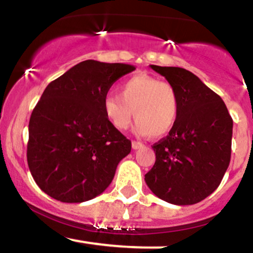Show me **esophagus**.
Wrapping results in <instances>:
<instances>
[{"label":"esophagus","mask_w":253,"mask_h":253,"mask_svg":"<svg viewBox=\"0 0 253 253\" xmlns=\"http://www.w3.org/2000/svg\"><path fill=\"white\" fill-rule=\"evenodd\" d=\"M131 147L134 148V150H139V148L144 147V144H141L140 141H132L131 142Z\"/></svg>","instance_id":"34e87169"}]
</instances>
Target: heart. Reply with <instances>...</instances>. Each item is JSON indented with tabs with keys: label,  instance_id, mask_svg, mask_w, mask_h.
<instances>
[{
	"label": "heart",
	"instance_id": "1",
	"mask_svg": "<svg viewBox=\"0 0 253 253\" xmlns=\"http://www.w3.org/2000/svg\"><path fill=\"white\" fill-rule=\"evenodd\" d=\"M102 108L114 129L126 130L135 117L134 131L137 135L163 136L178 119L179 96L170 83L139 74L122 83L121 96L106 95Z\"/></svg>",
	"mask_w": 253,
	"mask_h": 253
}]
</instances>
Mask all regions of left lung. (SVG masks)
I'll use <instances>...</instances> for the list:
<instances>
[{
  "instance_id": "left-lung-1",
  "label": "left lung",
  "mask_w": 253,
  "mask_h": 253,
  "mask_svg": "<svg viewBox=\"0 0 253 253\" xmlns=\"http://www.w3.org/2000/svg\"><path fill=\"white\" fill-rule=\"evenodd\" d=\"M150 67L176 88L179 113L168 136L152 146L156 162L145 181L163 201L195 205L219 186L228 169L233 119L220 96L191 72Z\"/></svg>"
}]
</instances>
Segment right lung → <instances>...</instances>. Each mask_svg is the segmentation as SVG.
Masks as SVG:
<instances>
[{"label":"right lung","instance_id":"obj_1","mask_svg":"<svg viewBox=\"0 0 253 253\" xmlns=\"http://www.w3.org/2000/svg\"><path fill=\"white\" fill-rule=\"evenodd\" d=\"M132 70L87 59L45 88L30 117L27 157L35 183L52 199L85 202L112 183L131 142L108 123L102 102L113 83Z\"/></svg>","mask_w":253,"mask_h":253}]
</instances>
